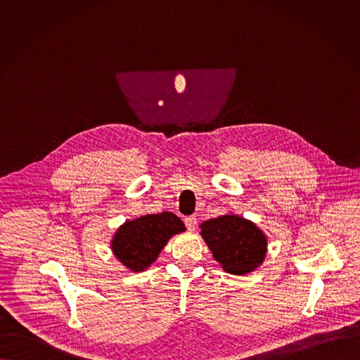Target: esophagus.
<instances>
[{
    "label": "esophagus",
    "instance_id": "34e87169",
    "mask_svg": "<svg viewBox=\"0 0 360 360\" xmlns=\"http://www.w3.org/2000/svg\"><path fill=\"white\" fill-rule=\"evenodd\" d=\"M184 223H186V227H187L188 230L194 231L195 227H197V217H195L194 214H193V216H187V217L184 219Z\"/></svg>",
    "mask_w": 360,
    "mask_h": 360
}]
</instances>
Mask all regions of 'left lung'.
Here are the masks:
<instances>
[{
	"label": "left lung",
	"instance_id": "left-lung-1",
	"mask_svg": "<svg viewBox=\"0 0 360 360\" xmlns=\"http://www.w3.org/2000/svg\"><path fill=\"white\" fill-rule=\"evenodd\" d=\"M201 236L221 267L231 274L255 270L266 255L267 241L257 226L236 214H223L201 224Z\"/></svg>",
	"mask_w": 360,
	"mask_h": 360
}]
</instances>
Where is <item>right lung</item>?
Listing matches in <instances>:
<instances>
[{
  "instance_id": "add662e5",
  "label": "right lung",
  "mask_w": 360,
  "mask_h": 360,
  "mask_svg": "<svg viewBox=\"0 0 360 360\" xmlns=\"http://www.w3.org/2000/svg\"><path fill=\"white\" fill-rule=\"evenodd\" d=\"M183 221L170 212L126 221L112 240V251L133 271L146 270L173 234L184 231Z\"/></svg>"
}]
</instances>
